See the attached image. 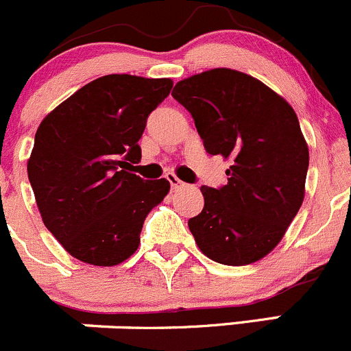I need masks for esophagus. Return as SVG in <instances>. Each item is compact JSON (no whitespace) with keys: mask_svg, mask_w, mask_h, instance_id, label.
Returning <instances> with one entry per match:
<instances>
[{"mask_svg":"<svg viewBox=\"0 0 351 351\" xmlns=\"http://www.w3.org/2000/svg\"><path fill=\"white\" fill-rule=\"evenodd\" d=\"M165 179H167L169 182H171V187H172V189H177V187L182 186V180H180L179 177H176V174H172V172H171V174L165 176Z\"/></svg>","mask_w":351,"mask_h":351,"instance_id":"esophagus-1","label":"esophagus"}]
</instances>
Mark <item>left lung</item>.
Wrapping results in <instances>:
<instances>
[{
	"instance_id": "left-lung-1",
	"label": "left lung",
	"mask_w": 351,
	"mask_h": 351,
	"mask_svg": "<svg viewBox=\"0 0 351 351\" xmlns=\"http://www.w3.org/2000/svg\"><path fill=\"white\" fill-rule=\"evenodd\" d=\"M172 97L189 110L204 150L230 160L225 186H201L189 218L204 256L244 266L273 251L304 201L308 148L297 114L259 80L217 68L180 80Z\"/></svg>"
}]
</instances>
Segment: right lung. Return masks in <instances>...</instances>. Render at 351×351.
Masks as SVG:
<instances>
[{
    "mask_svg": "<svg viewBox=\"0 0 351 351\" xmlns=\"http://www.w3.org/2000/svg\"><path fill=\"white\" fill-rule=\"evenodd\" d=\"M171 88L169 78L107 75L40 123L27 172L44 225L73 258L114 266L140 245L145 218L171 184L133 174L138 141Z\"/></svg>",
    "mask_w": 351,
    "mask_h": 351,
    "instance_id": "right-lung-1",
    "label": "right lung"
}]
</instances>
